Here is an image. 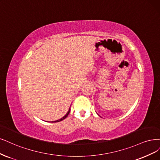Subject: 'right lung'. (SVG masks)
<instances>
[{
  "instance_id": "right-lung-1",
  "label": "right lung",
  "mask_w": 160,
  "mask_h": 160,
  "mask_svg": "<svg viewBox=\"0 0 160 160\" xmlns=\"http://www.w3.org/2000/svg\"><path fill=\"white\" fill-rule=\"evenodd\" d=\"M69 112H70V108H69V111H68V112H67V114H66L65 116H64V117H63V118H62L61 119H59V120H56V121H53V122H59V121H62V120H63V119H65L66 117H68V114H69Z\"/></svg>"
}]
</instances>
